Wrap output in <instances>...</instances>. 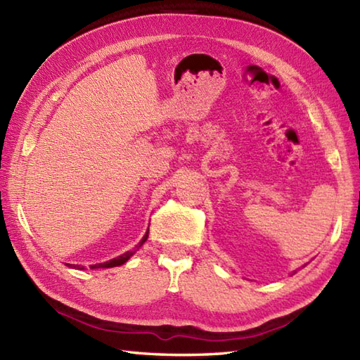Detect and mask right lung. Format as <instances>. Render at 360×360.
Here are the masks:
<instances>
[{"label":"right lung","instance_id":"1","mask_svg":"<svg viewBox=\"0 0 360 360\" xmlns=\"http://www.w3.org/2000/svg\"><path fill=\"white\" fill-rule=\"evenodd\" d=\"M147 238H148V231H147V233H145V236L142 238V241L139 243V246H137V249H139L142 244L147 241ZM136 252V249L134 250H129V252H125L124 255H120V257H117V258H112V259H110V262H106V263H98V264H93L91 266V269H101V267H114V266H120V264H124V263H127L128 259H129V257H131L133 254ZM74 266V264H72ZM71 266V267H72ZM74 267H77V269H83L82 266H79V264H75Z\"/></svg>","mask_w":360,"mask_h":360}]
</instances>
